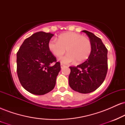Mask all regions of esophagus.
<instances>
[{"label": "esophagus", "mask_w": 125, "mask_h": 125, "mask_svg": "<svg viewBox=\"0 0 125 125\" xmlns=\"http://www.w3.org/2000/svg\"><path fill=\"white\" fill-rule=\"evenodd\" d=\"M64 64H62V63H61V68H63V67H64Z\"/></svg>", "instance_id": "34e87169"}]
</instances>
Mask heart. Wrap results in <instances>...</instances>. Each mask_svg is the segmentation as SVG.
Wrapping results in <instances>:
<instances>
[{
  "label": "heart",
  "instance_id": "heart-1",
  "mask_svg": "<svg viewBox=\"0 0 125 125\" xmlns=\"http://www.w3.org/2000/svg\"><path fill=\"white\" fill-rule=\"evenodd\" d=\"M50 51L55 56L61 57L66 51V55L60 59L62 63L68 64L76 61L82 63L89 58L92 44L87 37L75 32H66L58 37V41L51 39L48 43Z\"/></svg>",
  "mask_w": 125,
  "mask_h": 125
}]
</instances>
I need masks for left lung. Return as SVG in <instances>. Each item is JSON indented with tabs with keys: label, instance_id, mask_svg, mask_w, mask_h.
<instances>
[{
	"label": "left lung",
	"instance_id": "8db88e82",
	"mask_svg": "<svg viewBox=\"0 0 125 125\" xmlns=\"http://www.w3.org/2000/svg\"><path fill=\"white\" fill-rule=\"evenodd\" d=\"M88 36L92 44L89 58L77 66H71L69 76L70 87L81 94H89L96 90L102 84L106 76L107 49L99 38L87 31H83Z\"/></svg>",
	"mask_w": 125,
	"mask_h": 125
}]
</instances>
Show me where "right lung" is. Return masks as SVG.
I'll return each mask as SVG.
<instances>
[{
    "instance_id": "obj_1",
    "label": "right lung",
    "mask_w": 125,
    "mask_h": 125,
    "mask_svg": "<svg viewBox=\"0 0 125 125\" xmlns=\"http://www.w3.org/2000/svg\"><path fill=\"white\" fill-rule=\"evenodd\" d=\"M53 36L39 31L24 41L17 52V73L27 91L42 95L53 89L61 63L50 51L48 43Z\"/></svg>"
}]
</instances>
